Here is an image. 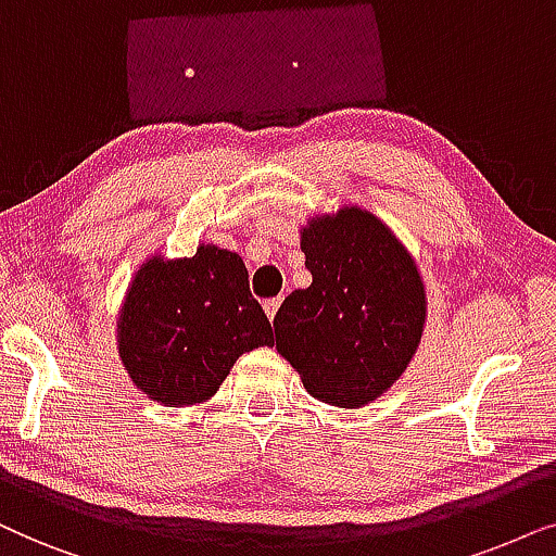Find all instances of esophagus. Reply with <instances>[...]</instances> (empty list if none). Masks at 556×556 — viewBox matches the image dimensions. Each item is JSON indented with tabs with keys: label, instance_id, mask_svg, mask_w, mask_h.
<instances>
[{
	"label": "esophagus",
	"instance_id": "obj_1",
	"mask_svg": "<svg viewBox=\"0 0 556 556\" xmlns=\"http://www.w3.org/2000/svg\"><path fill=\"white\" fill-rule=\"evenodd\" d=\"M279 305H282V300H279V298L264 302V313H266V317H269V320H274V317H277Z\"/></svg>",
	"mask_w": 556,
	"mask_h": 556
}]
</instances>
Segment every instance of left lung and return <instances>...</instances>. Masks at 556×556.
<instances>
[{
	"instance_id": "8db88e82",
	"label": "left lung",
	"mask_w": 556,
	"mask_h": 556,
	"mask_svg": "<svg viewBox=\"0 0 556 556\" xmlns=\"http://www.w3.org/2000/svg\"><path fill=\"white\" fill-rule=\"evenodd\" d=\"M300 247L313 285L294 290L274 317L277 351L315 399L364 406L417 353L425 282L394 231L358 205L309 218Z\"/></svg>"
}]
</instances>
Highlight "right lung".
I'll list each match as a JSON object with an SVG mask.
<instances>
[{
    "mask_svg": "<svg viewBox=\"0 0 556 556\" xmlns=\"http://www.w3.org/2000/svg\"><path fill=\"white\" fill-rule=\"evenodd\" d=\"M116 338L135 387L165 406L208 402L241 353L274 343L241 256L216 243H201L195 256L147 258Z\"/></svg>",
    "mask_w": 556,
    "mask_h": 556,
    "instance_id": "right-lung-1",
    "label": "right lung"
}]
</instances>
